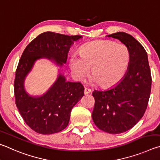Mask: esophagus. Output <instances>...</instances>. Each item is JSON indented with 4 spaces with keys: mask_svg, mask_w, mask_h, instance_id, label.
<instances>
[{
    "mask_svg": "<svg viewBox=\"0 0 160 160\" xmlns=\"http://www.w3.org/2000/svg\"><path fill=\"white\" fill-rule=\"evenodd\" d=\"M91 92V90L90 88H84V94H85V95L90 93Z\"/></svg>",
    "mask_w": 160,
    "mask_h": 160,
    "instance_id": "obj_1",
    "label": "esophagus"
}]
</instances>
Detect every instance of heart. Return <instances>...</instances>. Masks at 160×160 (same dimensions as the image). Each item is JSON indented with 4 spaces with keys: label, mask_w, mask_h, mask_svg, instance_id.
Instances as JSON below:
<instances>
[{
    "label": "heart",
    "mask_w": 160,
    "mask_h": 160,
    "mask_svg": "<svg viewBox=\"0 0 160 160\" xmlns=\"http://www.w3.org/2000/svg\"><path fill=\"white\" fill-rule=\"evenodd\" d=\"M129 64V52L125 46L110 41H98L85 45L79 57L72 56L69 67L77 78H82L91 68L93 83L110 88L121 81Z\"/></svg>",
    "instance_id": "1"
}]
</instances>
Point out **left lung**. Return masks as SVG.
I'll return each mask as SVG.
<instances>
[{"mask_svg":"<svg viewBox=\"0 0 160 160\" xmlns=\"http://www.w3.org/2000/svg\"><path fill=\"white\" fill-rule=\"evenodd\" d=\"M107 37L117 39L127 46L129 64L122 79L106 91L95 90L92 119L100 130L117 134L125 132L139 122L146 110L152 78L147 52L132 36L117 32Z\"/></svg>","mask_w":160,"mask_h":160,"instance_id":"8db88e82","label":"left lung"}]
</instances>
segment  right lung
Masks as SVG:
<instances>
[{"label": "right lung", "instance_id": "right-lung-1", "mask_svg": "<svg viewBox=\"0 0 160 160\" xmlns=\"http://www.w3.org/2000/svg\"><path fill=\"white\" fill-rule=\"evenodd\" d=\"M82 38L79 35L44 32L33 39L22 53L14 82L15 103L25 123L36 133L52 134L65 128L72 108L84 95L82 83L67 82L61 72L70 48ZM43 58L51 61L61 70L56 82L46 93L31 96L24 88L25 78L35 62Z\"/></svg>", "mask_w": 160, "mask_h": 160}]
</instances>
